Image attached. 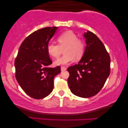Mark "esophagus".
Returning <instances> with one entry per match:
<instances>
[{
  "label": "esophagus",
  "instance_id": "1",
  "mask_svg": "<svg viewBox=\"0 0 128 128\" xmlns=\"http://www.w3.org/2000/svg\"><path fill=\"white\" fill-rule=\"evenodd\" d=\"M60 69H61V71H62V72L64 71V70H66V68L64 67V66H61Z\"/></svg>",
  "mask_w": 128,
  "mask_h": 128
}]
</instances>
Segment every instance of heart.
I'll return each instance as SVG.
<instances>
[{"instance_id":"1","label":"heart","mask_w":128,"mask_h":128,"mask_svg":"<svg viewBox=\"0 0 128 128\" xmlns=\"http://www.w3.org/2000/svg\"><path fill=\"white\" fill-rule=\"evenodd\" d=\"M58 45L49 43L47 45V51L54 58L60 56L64 49V54L55 62L56 65L67 64L73 60H79L83 56L85 51V43L83 40L78 39V36L71 31H66L58 37Z\"/></svg>"}]
</instances>
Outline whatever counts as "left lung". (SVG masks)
Returning <instances> with one entry per match:
<instances>
[{
	"label": "left lung",
	"mask_w": 128,
	"mask_h": 128,
	"mask_svg": "<svg viewBox=\"0 0 128 128\" xmlns=\"http://www.w3.org/2000/svg\"><path fill=\"white\" fill-rule=\"evenodd\" d=\"M86 46L78 64L68 68L71 92L82 98L95 96L102 88L110 73V57L104 44L94 33L83 34Z\"/></svg>",
	"instance_id": "8db88e82"
}]
</instances>
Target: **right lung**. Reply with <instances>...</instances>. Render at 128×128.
<instances>
[{
	"label": "right lung",
	"mask_w": 128,
	"mask_h": 128,
	"mask_svg": "<svg viewBox=\"0 0 128 128\" xmlns=\"http://www.w3.org/2000/svg\"><path fill=\"white\" fill-rule=\"evenodd\" d=\"M58 27H46L27 36L19 48L15 59L16 78L27 95L42 99L51 93L54 78L60 73V68H50L52 60L47 45Z\"/></svg>",
	"instance_id": "right-lung-1"
}]
</instances>
